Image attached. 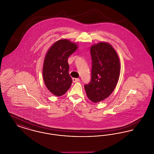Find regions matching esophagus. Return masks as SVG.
I'll list each match as a JSON object with an SVG mask.
<instances>
[{
	"instance_id": "obj_1",
	"label": "esophagus",
	"mask_w": 154,
	"mask_h": 154,
	"mask_svg": "<svg viewBox=\"0 0 154 154\" xmlns=\"http://www.w3.org/2000/svg\"><path fill=\"white\" fill-rule=\"evenodd\" d=\"M80 80L79 79H77V78H73V82H79Z\"/></svg>"
}]
</instances>
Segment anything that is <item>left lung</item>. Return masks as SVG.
<instances>
[{
    "mask_svg": "<svg viewBox=\"0 0 154 154\" xmlns=\"http://www.w3.org/2000/svg\"><path fill=\"white\" fill-rule=\"evenodd\" d=\"M91 80L84 85L88 98L97 103L108 97L116 88L120 73L117 54L109 43L101 42L91 48Z\"/></svg>",
    "mask_w": 154,
    "mask_h": 154,
    "instance_id": "obj_1",
    "label": "left lung"
}]
</instances>
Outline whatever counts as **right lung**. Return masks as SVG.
<instances>
[{"label": "right lung", "instance_id": "right-lung-1", "mask_svg": "<svg viewBox=\"0 0 154 154\" xmlns=\"http://www.w3.org/2000/svg\"><path fill=\"white\" fill-rule=\"evenodd\" d=\"M77 45L68 40L62 39L52 45L45 57L43 75L46 87L54 95H64L70 87L72 79L69 74V57Z\"/></svg>", "mask_w": 154, "mask_h": 154}]
</instances>
